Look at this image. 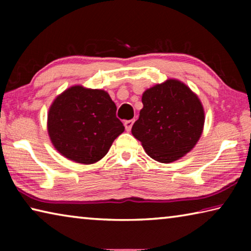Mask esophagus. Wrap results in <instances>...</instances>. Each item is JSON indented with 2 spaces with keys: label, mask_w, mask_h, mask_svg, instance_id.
<instances>
[{
  "label": "esophagus",
  "mask_w": 251,
  "mask_h": 251,
  "mask_svg": "<svg viewBox=\"0 0 251 251\" xmlns=\"http://www.w3.org/2000/svg\"><path fill=\"white\" fill-rule=\"evenodd\" d=\"M134 124V121L133 120H129V121H125L124 122V125H125V128L127 131H130L131 129V126Z\"/></svg>",
  "instance_id": "obj_1"
}]
</instances>
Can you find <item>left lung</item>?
I'll return each instance as SVG.
<instances>
[{"label": "left lung", "instance_id": "8db88e82", "mask_svg": "<svg viewBox=\"0 0 251 251\" xmlns=\"http://www.w3.org/2000/svg\"><path fill=\"white\" fill-rule=\"evenodd\" d=\"M142 101L131 134L148 156L159 163H172L193 150L201 136L205 113L187 85L167 79L144 92Z\"/></svg>", "mask_w": 251, "mask_h": 251}]
</instances>
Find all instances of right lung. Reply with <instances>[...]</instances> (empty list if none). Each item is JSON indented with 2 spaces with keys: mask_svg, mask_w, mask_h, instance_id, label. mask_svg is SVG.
Segmentation results:
<instances>
[{
  "mask_svg": "<svg viewBox=\"0 0 251 251\" xmlns=\"http://www.w3.org/2000/svg\"><path fill=\"white\" fill-rule=\"evenodd\" d=\"M107 92L75 85L50 105L48 131L56 151L70 160L94 164L107 154L125 127Z\"/></svg>",
  "mask_w": 251,
  "mask_h": 251,
  "instance_id": "right-lung-1",
  "label": "right lung"
}]
</instances>
